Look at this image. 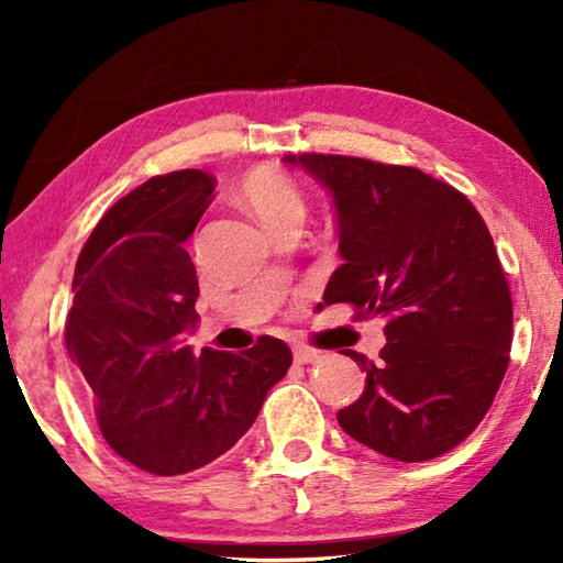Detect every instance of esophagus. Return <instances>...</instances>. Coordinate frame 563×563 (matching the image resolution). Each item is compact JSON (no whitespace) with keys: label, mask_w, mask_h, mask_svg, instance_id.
<instances>
[{"label":"esophagus","mask_w":563,"mask_h":563,"mask_svg":"<svg viewBox=\"0 0 563 563\" xmlns=\"http://www.w3.org/2000/svg\"><path fill=\"white\" fill-rule=\"evenodd\" d=\"M292 360L298 362V365H312V362L320 360V352L305 347V345H295L292 347Z\"/></svg>","instance_id":"esophagus-1"}]
</instances>
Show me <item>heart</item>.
Returning <instances> with one entry per match:
<instances>
[{
  "label": "heart",
  "mask_w": 563,
  "mask_h": 563,
  "mask_svg": "<svg viewBox=\"0 0 563 563\" xmlns=\"http://www.w3.org/2000/svg\"><path fill=\"white\" fill-rule=\"evenodd\" d=\"M243 206L258 218L265 231L288 223H302L305 198L295 180L275 168H255L238 188Z\"/></svg>",
  "instance_id": "1"
}]
</instances>
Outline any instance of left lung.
<instances>
[{"label": "left lung", "mask_w": 563, "mask_h": 563, "mask_svg": "<svg viewBox=\"0 0 563 563\" xmlns=\"http://www.w3.org/2000/svg\"><path fill=\"white\" fill-rule=\"evenodd\" d=\"M328 190L340 268L325 305L385 318L365 393L338 412L352 440L399 462H427L470 437L509 365L511 295L482 216L419 168L350 156H283Z\"/></svg>", "instance_id": "1"}]
</instances>
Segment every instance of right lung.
I'll return each instance as SVG.
<instances>
[{"instance_id":"1","label":"right lung","mask_w":563,"mask_h":563,"mask_svg":"<svg viewBox=\"0 0 563 563\" xmlns=\"http://www.w3.org/2000/svg\"><path fill=\"white\" fill-rule=\"evenodd\" d=\"M216 180L188 168L148 178L109 208L81 247L66 350L103 440L156 476L194 472L251 430L292 355L263 335L243 352L203 350L198 278L184 243L213 201Z\"/></svg>"}]
</instances>
